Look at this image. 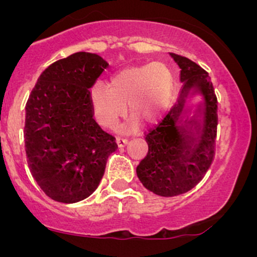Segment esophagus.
<instances>
[{"mask_svg": "<svg viewBox=\"0 0 257 257\" xmlns=\"http://www.w3.org/2000/svg\"><path fill=\"white\" fill-rule=\"evenodd\" d=\"M116 143H117V145H118L119 147L125 146L126 144H128V138H124V137H117V139H116Z\"/></svg>", "mask_w": 257, "mask_h": 257, "instance_id": "esophagus-1", "label": "esophagus"}]
</instances>
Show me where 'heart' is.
<instances>
[{"mask_svg":"<svg viewBox=\"0 0 257 257\" xmlns=\"http://www.w3.org/2000/svg\"><path fill=\"white\" fill-rule=\"evenodd\" d=\"M172 93V72L167 65L155 61L119 70L112 75L108 87L95 83L90 102L96 119L106 128L116 126L124 116L125 104L135 118L152 124L166 113Z\"/></svg>","mask_w":257,"mask_h":257,"instance_id":"1","label":"heart"}]
</instances>
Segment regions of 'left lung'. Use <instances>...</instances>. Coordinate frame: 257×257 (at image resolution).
I'll return each instance as SVG.
<instances>
[{"label":"left lung","instance_id":"8db88e82","mask_svg":"<svg viewBox=\"0 0 257 257\" xmlns=\"http://www.w3.org/2000/svg\"><path fill=\"white\" fill-rule=\"evenodd\" d=\"M172 57L181 69L180 79L184 82V87L172 110L147 132L145 139L149 152L137 167L141 184L163 197L186 193L199 184L214 161L217 134V98L208 72L188 58L175 53H172ZM192 86H198L206 99L203 131L190 122L197 134L202 133V137L198 138L186 136L188 132L183 127L179 130L175 125L188 90Z\"/></svg>","mask_w":257,"mask_h":257}]
</instances>
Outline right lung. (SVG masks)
Returning <instances> with one entry per match:
<instances>
[{"mask_svg": "<svg viewBox=\"0 0 257 257\" xmlns=\"http://www.w3.org/2000/svg\"><path fill=\"white\" fill-rule=\"evenodd\" d=\"M107 67L77 52L41 73L26 102L25 151L30 172L49 198L76 203L96 190L116 138L95 122L90 88Z\"/></svg>", "mask_w": 257, "mask_h": 257, "instance_id": "right-lung-1", "label": "right lung"}]
</instances>
